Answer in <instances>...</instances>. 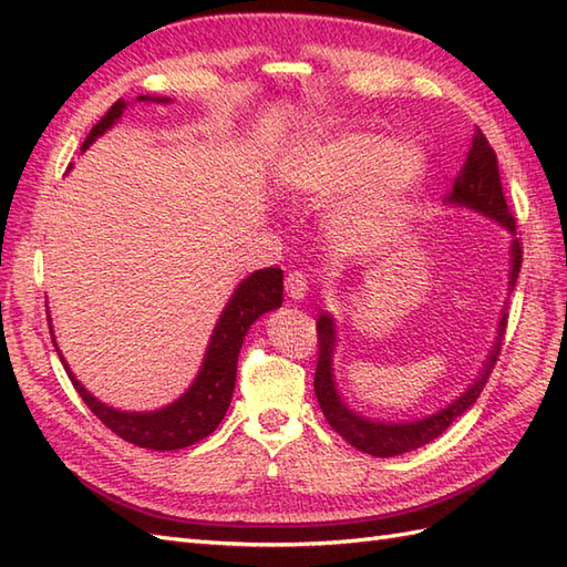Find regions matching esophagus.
Returning <instances> with one entry per match:
<instances>
[{
  "label": "esophagus",
  "instance_id": "1",
  "mask_svg": "<svg viewBox=\"0 0 567 567\" xmlns=\"http://www.w3.org/2000/svg\"><path fill=\"white\" fill-rule=\"evenodd\" d=\"M285 290H287V297L295 299V302H302L309 290L307 277L302 272H290L285 277Z\"/></svg>",
  "mask_w": 567,
  "mask_h": 567
}]
</instances>
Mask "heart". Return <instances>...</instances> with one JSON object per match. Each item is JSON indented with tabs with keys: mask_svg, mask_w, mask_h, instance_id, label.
I'll list each match as a JSON object with an SVG mask.
<instances>
[{
	"mask_svg": "<svg viewBox=\"0 0 567 567\" xmlns=\"http://www.w3.org/2000/svg\"><path fill=\"white\" fill-rule=\"evenodd\" d=\"M426 158L414 143H390L380 134L346 131L295 148L280 165V183L292 195L327 202L355 189L331 214V234L348 246H365L390 231L409 195L419 187Z\"/></svg>",
	"mask_w": 567,
	"mask_h": 567,
	"instance_id": "1",
	"label": "heart"
}]
</instances>
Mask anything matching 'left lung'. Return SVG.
<instances>
[{"label":"left lung","mask_w":567,"mask_h":567,"mask_svg":"<svg viewBox=\"0 0 567 567\" xmlns=\"http://www.w3.org/2000/svg\"><path fill=\"white\" fill-rule=\"evenodd\" d=\"M443 202L449 204V207L473 209L477 214L487 216V219L497 221L502 228H507L512 236L516 234L514 216L509 214L507 199H504V192H502L497 155L492 151L485 134L480 128H475L473 148L467 151L463 171L455 177L453 189L443 197ZM519 270H522V246L519 240L512 238L509 292L514 290ZM504 329H507V307L502 309L495 343H492V351L487 353L483 368H480V375L473 380L470 388H465V392H461V396H455L449 406L439 409L436 414H429L424 419H414V421H380V419L363 416L343 402L333 375V351H336V341H339V336H336V319L329 315V311H323V315L317 319L319 360H317V375H315V392H317L321 412L327 416L331 429L358 451L370 453L375 457H392V455L416 451L421 445L439 439L457 416H463L467 409L475 404L480 392L485 388L492 368L497 363Z\"/></svg>","instance_id":"1"}]
</instances>
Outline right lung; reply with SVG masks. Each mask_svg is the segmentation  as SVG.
I'll return each mask as SVG.
<instances>
[{
    "mask_svg": "<svg viewBox=\"0 0 567 567\" xmlns=\"http://www.w3.org/2000/svg\"><path fill=\"white\" fill-rule=\"evenodd\" d=\"M136 102H163L167 104V97H151V94H138ZM128 102L118 100L112 104V110L106 112L100 124L90 131V136L84 138L80 151H87L94 141H97L104 131H110L118 118H122ZM282 307V270L280 268H262L250 272L246 280H240L234 290L231 299H228L219 321L212 331V339L204 351V360L199 365V372L192 380L189 388L177 396L175 402L165 404L153 412H124V409H114L110 404L100 402L84 384L75 378V372L65 363L63 353L55 343V333L51 327V315H48V327H51V339L55 351L63 360V368L68 378L75 384L78 394L92 409V414L97 416L106 429H112L116 436L124 441L141 445V449L151 451H177L187 449V445L207 439L209 433L221 424L226 416V409L231 404L234 388H236V363L240 346L248 329L256 323L258 317L268 315V311Z\"/></svg>",
    "mask_w": 567,
    "mask_h": 567,
    "instance_id": "obj_1",
    "label": "right lung"
}]
</instances>
